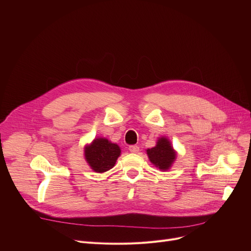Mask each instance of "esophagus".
<instances>
[{
    "instance_id": "esophagus-1",
    "label": "esophagus",
    "mask_w": 251,
    "mask_h": 251,
    "mask_svg": "<svg viewBox=\"0 0 251 251\" xmlns=\"http://www.w3.org/2000/svg\"><path fill=\"white\" fill-rule=\"evenodd\" d=\"M129 151L132 152V153H136V152L139 151V147H137V146H131V147H129Z\"/></svg>"
}]
</instances>
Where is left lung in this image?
Listing matches in <instances>:
<instances>
[{
  "mask_svg": "<svg viewBox=\"0 0 251 251\" xmlns=\"http://www.w3.org/2000/svg\"><path fill=\"white\" fill-rule=\"evenodd\" d=\"M151 163L162 171H167L176 160L177 152L167 137H160L155 147L147 150Z\"/></svg>",
  "mask_w": 251,
  "mask_h": 251,
  "instance_id": "obj_1",
  "label": "left lung"
}]
</instances>
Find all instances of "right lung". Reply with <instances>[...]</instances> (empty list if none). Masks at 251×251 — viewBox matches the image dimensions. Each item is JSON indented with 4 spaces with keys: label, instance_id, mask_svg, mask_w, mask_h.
Segmentation results:
<instances>
[{
    "label": "right lung",
    "instance_id": "1",
    "mask_svg": "<svg viewBox=\"0 0 251 251\" xmlns=\"http://www.w3.org/2000/svg\"><path fill=\"white\" fill-rule=\"evenodd\" d=\"M121 154L118 144L107 138L98 137L84 148V156L89 167L97 173L107 172L112 169Z\"/></svg>",
    "mask_w": 251,
    "mask_h": 251
}]
</instances>
